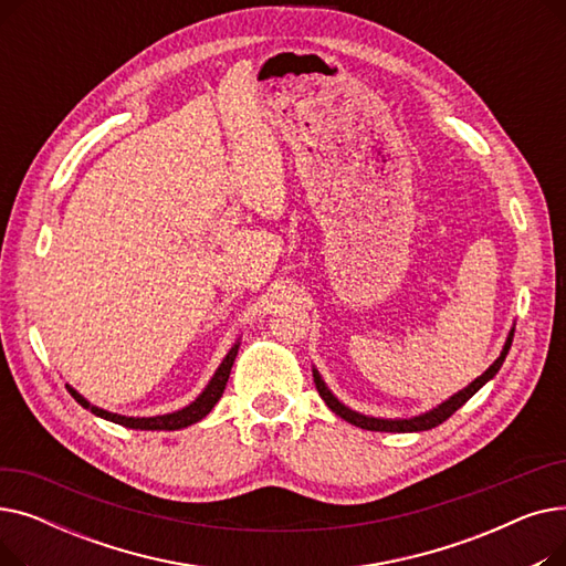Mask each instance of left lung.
<instances>
[{"instance_id":"8db88e82","label":"left lung","mask_w":566,"mask_h":566,"mask_svg":"<svg viewBox=\"0 0 566 566\" xmlns=\"http://www.w3.org/2000/svg\"><path fill=\"white\" fill-rule=\"evenodd\" d=\"M512 339H514V325H512V331H510L507 339H504V346H502V350H500V355H497V360H495L482 376H478L472 382H468L463 390L454 392L450 399H444V401L438 403L436 408H431V410H427V412H420V415H412V418H374V415H365V412L353 410V408H348L346 403H342V401L333 395V390L328 388V385H325V380H323V376L318 374L316 367H312V374H314V382H316V390H318L321 399H323L325 403H328V408H331L335 415H339L342 420L350 422L353 427H360V429H367V431H388V433L429 431V429L442 424L444 420L450 418V415H454L474 392H480V390L484 388V385L500 371L504 358H507V353H510V348H512Z\"/></svg>"}]
</instances>
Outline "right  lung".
I'll use <instances>...</instances> for the list:
<instances>
[{"label":"right lung","mask_w":566,"mask_h":566,"mask_svg":"<svg viewBox=\"0 0 566 566\" xmlns=\"http://www.w3.org/2000/svg\"><path fill=\"white\" fill-rule=\"evenodd\" d=\"M238 348H241V337H238L231 348L227 350V355L222 358L220 367L216 369V374L211 376V380L206 382V388L197 395L195 401H190L188 406L178 408V410H171V412H165V415H151V418H130V415H122V412H112V410H105L101 406H94L92 401H86L73 385L66 382V390L71 392V397L86 410H92L96 418H103L107 422H114V424H122V427H128V429H137V431H178V429H186L190 424H197L199 420H203L208 412L213 410V406L220 401L224 388H227V380H229V374H231V367H233V360L238 355Z\"/></svg>","instance_id":"add662e5"}]
</instances>
